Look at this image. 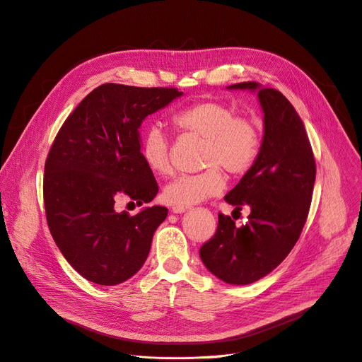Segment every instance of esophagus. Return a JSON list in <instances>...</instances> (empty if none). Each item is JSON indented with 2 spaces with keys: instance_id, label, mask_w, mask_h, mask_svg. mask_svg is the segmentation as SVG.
<instances>
[{
  "instance_id": "1",
  "label": "esophagus",
  "mask_w": 362,
  "mask_h": 362,
  "mask_svg": "<svg viewBox=\"0 0 362 362\" xmlns=\"http://www.w3.org/2000/svg\"><path fill=\"white\" fill-rule=\"evenodd\" d=\"M187 209V206H173L172 208V212L173 214H182V212H185Z\"/></svg>"
}]
</instances>
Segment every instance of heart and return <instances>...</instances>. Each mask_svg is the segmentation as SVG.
Returning <instances> with one entry per match:
<instances>
[{"instance_id": "obj_1", "label": "heart", "mask_w": 362, "mask_h": 362, "mask_svg": "<svg viewBox=\"0 0 362 362\" xmlns=\"http://www.w3.org/2000/svg\"><path fill=\"white\" fill-rule=\"evenodd\" d=\"M173 127L182 134L204 139L201 163L206 170L175 177L163 190V199L172 206H190L225 187L221 169L231 176L245 175L261 151V131L257 122L237 117L233 107L221 101H201L172 115ZM140 153L148 170L157 176L170 173V144L164 131L153 125L140 141Z\"/></svg>"}]
</instances>
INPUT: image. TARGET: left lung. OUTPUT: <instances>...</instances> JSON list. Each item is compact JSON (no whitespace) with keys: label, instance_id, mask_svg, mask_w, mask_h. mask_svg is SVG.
Wrapping results in <instances>:
<instances>
[{"label":"left lung","instance_id":"8db88e82","mask_svg":"<svg viewBox=\"0 0 362 362\" xmlns=\"http://www.w3.org/2000/svg\"><path fill=\"white\" fill-rule=\"evenodd\" d=\"M228 88L257 90L264 137L254 166L225 196L235 211L251 208L248 221L235 226L231 216L219 214L216 233L199 255L222 281L250 284L272 273L298 243L312 202L316 163L305 125L280 90L257 82Z\"/></svg>","mask_w":362,"mask_h":362}]
</instances>
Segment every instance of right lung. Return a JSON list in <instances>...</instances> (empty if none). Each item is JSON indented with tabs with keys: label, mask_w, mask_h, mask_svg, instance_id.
Masks as SVG:
<instances>
[{
	"label": "right lung",
	"mask_w": 362,
	"mask_h": 362,
	"mask_svg": "<svg viewBox=\"0 0 362 362\" xmlns=\"http://www.w3.org/2000/svg\"><path fill=\"white\" fill-rule=\"evenodd\" d=\"M183 92L104 83L86 95L60 127L45 164L43 199L50 234L86 280L115 286L133 277L150 252L168 208L131 216L114 205L122 194L148 204L158 192L140 153L144 118Z\"/></svg>",
	"instance_id": "1"
}]
</instances>
